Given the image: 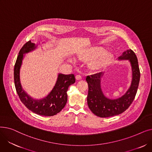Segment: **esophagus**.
Masks as SVG:
<instances>
[{
  "instance_id": "34e87169",
  "label": "esophagus",
  "mask_w": 152,
  "mask_h": 152,
  "mask_svg": "<svg viewBox=\"0 0 152 152\" xmlns=\"http://www.w3.org/2000/svg\"><path fill=\"white\" fill-rule=\"evenodd\" d=\"M76 80H81V79H82V76L81 75H76Z\"/></svg>"
}]
</instances>
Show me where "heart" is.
Returning a JSON list of instances; mask_svg holds the SVG:
<instances>
[{
	"instance_id": "b5f03b06",
	"label": "heart",
	"mask_w": 152,
	"mask_h": 152,
	"mask_svg": "<svg viewBox=\"0 0 152 152\" xmlns=\"http://www.w3.org/2000/svg\"><path fill=\"white\" fill-rule=\"evenodd\" d=\"M76 57L79 60H91L89 68L92 71H101L109 66L114 60L113 54L111 52H106L102 47H92L79 52ZM71 61V58L68 59Z\"/></svg>"
}]
</instances>
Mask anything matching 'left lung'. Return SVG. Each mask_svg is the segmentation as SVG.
I'll return each mask as SVG.
<instances>
[{"label": "left lung", "mask_w": 152, "mask_h": 152, "mask_svg": "<svg viewBox=\"0 0 152 152\" xmlns=\"http://www.w3.org/2000/svg\"><path fill=\"white\" fill-rule=\"evenodd\" d=\"M118 60H128L132 68L131 86L121 97L110 99L103 94L100 85L103 72L86 77L89 87L87 105L92 112L97 116L107 118L123 113L131 105L136 95L140 76L136 55L131 49L127 50L118 57Z\"/></svg>", "instance_id": "8db88e82"}]
</instances>
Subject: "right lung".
<instances>
[{
  "instance_id": "obj_1",
  "label": "right lung",
  "mask_w": 152,
  "mask_h": 152,
  "mask_svg": "<svg viewBox=\"0 0 152 152\" xmlns=\"http://www.w3.org/2000/svg\"><path fill=\"white\" fill-rule=\"evenodd\" d=\"M37 47V45L29 41L20 50L14 67L15 86L21 101L27 108L37 115L51 116L57 115L65 107L68 99L67 91L69 86L75 83V77L73 74L59 73L53 88L46 97L41 99H34L29 96L21 86L20 68L24 54L33 51Z\"/></svg>"
}]
</instances>
